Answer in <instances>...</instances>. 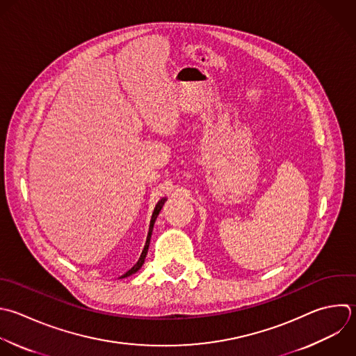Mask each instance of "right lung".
<instances>
[{"label": "right lung", "instance_id": "1", "mask_svg": "<svg viewBox=\"0 0 356 356\" xmlns=\"http://www.w3.org/2000/svg\"><path fill=\"white\" fill-rule=\"evenodd\" d=\"M165 197H163V199H160L159 200V203L156 204V207H154V211H153V214H152V220H150V227H149V234H147V238H146V243H145V248H143V250H142V254H140V257H139V260L136 261V264L131 268V270H128L124 275H121L120 278H125V277H129V275H132V274H135L136 271H139V268L143 266V263H145V259H146V254H147V250H149V245H150V238H152V232H153V227H154V222H156V218H157V216L160 214V211H161V209H163V206H164V203H165Z\"/></svg>", "mask_w": 356, "mask_h": 356}]
</instances>
